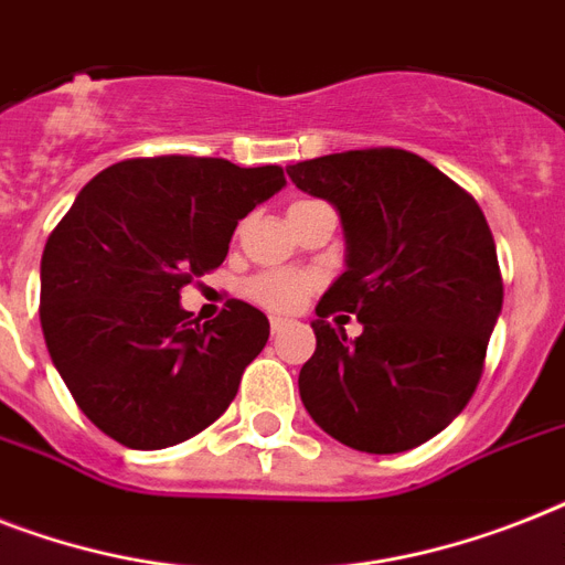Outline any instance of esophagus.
I'll use <instances>...</instances> for the list:
<instances>
[{
    "label": "esophagus",
    "mask_w": 565,
    "mask_h": 565,
    "mask_svg": "<svg viewBox=\"0 0 565 565\" xmlns=\"http://www.w3.org/2000/svg\"><path fill=\"white\" fill-rule=\"evenodd\" d=\"M290 319H284V316H273V319H269V330H273L275 337H278V333H284V330L290 328Z\"/></svg>",
    "instance_id": "esophagus-1"
}]
</instances>
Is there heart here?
I'll return each mask as SVG.
<instances>
[{"mask_svg": "<svg viewBox=\"0 0 565 565\" xmlns=\"http://www.w3.org/2000/svg\"><path fill=\"white\" fill-rule=\"evenodd\" d=\"M316 275L296 273V269H269V273L252 275L246 281V296L255 305L275 310V313H292L305 305L307 296L316 290Z\"/></svg>", "mask_w": 565, "mask_h": 565, "instance_id": "b5f03b06", "label": "heart"}]
</instances>
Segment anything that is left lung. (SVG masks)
<instances>
[{
    "label": "left lung",
    "instance_id": "1",
    "mask_svg": "<svg viewBox=\"0 0 565 565\" xmlns=\"http://www.w3.org/2000/svg\"><path fill=\"white\" fill-rule=\"evenodd\" d=\"M287 173L337 205L348 241V269L310 322L301 403L360 452L420 447L465 409L484 371L502 310L488 220L465 188L401 148L319 156ZM339 309L363 322L356 340L329 322Z\"/></svg>",
    "mask_w": 565,
    "mask_h": 565
}]
</instances>
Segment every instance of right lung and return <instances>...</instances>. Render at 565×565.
<instances>
[{"label": "right lung", "instance_id": "add662e5", "mask_svg": "<svg viewBox=\"0 0 565 565\" xmlns=\"http://www.w3.org/2000/svg\"><path fill=\"white\" fill-rule=\"evenodd\" d=\"M284 182L278 164L124 159L89 179L54 226L40 264L45 345L81 412L113 441L173 447L235 401L267 345V316L232 298L200 322L179 307V290L223 264L237 220Z\"/></svg>", "mask_w": 565, "mask_h": 565}]
</instances>
